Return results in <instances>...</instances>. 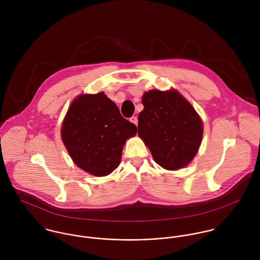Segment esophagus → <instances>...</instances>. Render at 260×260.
Wrapping results in <instances>:
<instances>
[{
	"mask_svg": "<svg viewBox=\"0 0 260 260\" xmlns=\"http://www.w3.org/2000/svg\"><path fill=\"white\" fill-rule=\"evenodd\" d=\"M130 122L137 126V124H138V118H137L136 116H133V117H131V118H130Z\"/></svg>",
	"mask_w": 260,
	"mask_h": 260,
	"instance_id": "1",
	"label": "esophagus"
}]
</instances>
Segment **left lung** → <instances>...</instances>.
Wrapping results in <instances>:
<instances>
[{
	"instance_id": "left-lung-1",
	"label": "left lung",
	"mask_w": 260,
	"mask_h": 260,
	"mask_svg": "<svg viewBox=\"0 0 260 260\" xmlns=\"http://www.w3.org/2000/svg\"><path fill=\"white\" fill-rule=\"evenodd\" d=\"M138 116V135L154 161L166 170L186 167L196 156L203 137L199 114L176 89L144 92Z\"/></svg>"
}]
</instances>
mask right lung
<instances>
[{
  "instance_id": "1",
  "label": "right lung",
  "mask_w": 260,
  "mask_h": 260,
  "mask_svg": "<svg viewBox=\"0 0 260 260\" xmlns=\"http://www.w3.org/2000/svg\"><path fill=\"white\" fill-rule=\"evenodd\" d=\"M136 133L137 127L121 116L104 92L78 95L61 126V139L73 162L96 177L119 166L126 141Z\"/></svg>"
}]
</instances>
